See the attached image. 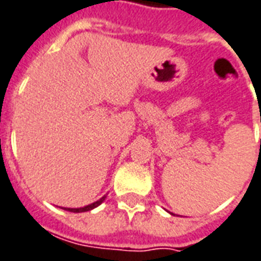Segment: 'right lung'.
<instances>
[{
    "label": "right lung",
    "mask_w": 261,
    "mask_h": 261,
    "mask_svg": "<svg viewBox=\"0 0 261 261\" xmlns=\"http://www.w3.org/2000/svg\"><path fill=\"white\" fill-rule=\"evenodd\" d=\"M106 197H107V195H104L101 199H98V200L94 201V203H91V204H89V206L79 207V208H68V207H64V210L70 211V213H85V211H90V210H93V208H96V207L100 206L102 201L106 200Z\"/></svg>",
    "instance_id": "obj_1"
}]
</instances>
